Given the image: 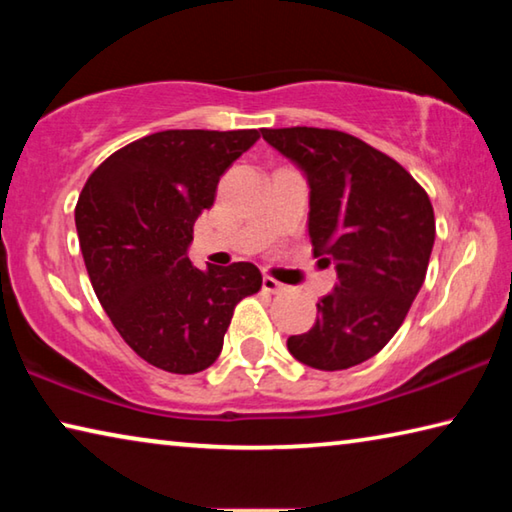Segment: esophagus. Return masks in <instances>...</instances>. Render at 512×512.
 <instances>
[{"instance_id":"obj_1","label":"esophagus","mask_w":512,"mask_h":512,"mask_svg":"<svg viewBox=\"0 0 512 512\" xmlns=\"http://www.w3.org/2000/svg\"><path fill=\"white\" fill-rule=\"evenodd\" d=\"M262 289H264V291H268V293H280V291H284V284H282V282H277V280H273L271 275H264V280H262Z\"/></svg>"}]
</instances>
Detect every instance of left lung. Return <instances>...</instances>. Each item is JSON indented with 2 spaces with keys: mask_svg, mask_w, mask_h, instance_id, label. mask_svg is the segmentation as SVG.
Wrapping results in <instances>:
<instances>
[{
  "mask_svg": "<svg viewBox=\"0 0 512 512\" xmlns=\"http://www.w3.org/2000/svg\"><path fill=\"white\" fill-rule=\"evenodd\" d=\"M262 137L305 173L314 257L336 284L314 327L287 348L316 370H345L384 348L427 275L436 219L402 164L359 137L329 128H262Z\"/></svg>",
  "mask_w": 512,
  "mask_h": 512,
  "instance_id": "8db88e82",
  "label": "left lung"
}]
</instances>
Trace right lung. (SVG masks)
Segmentation results:
<instances>
[{
    "mask_svg": "<svg viewBox=\"0 0 512 512\" xmlns=\"http://www.w3.org/2000/svg\"><path fill=\"white\" fill-rule=\"evenodd\" d=\"M259 131H162L124 146L85 183L74 210L94 293L151 366L194 375L219 359L235 305L262 289L250 262H189L194 223L225 169Z\"/></svg>",
    "mask_w": 512,
    "mask_h": 512,
    "instance_id": "1",
    "label": "right lung"
}]
</instances>
